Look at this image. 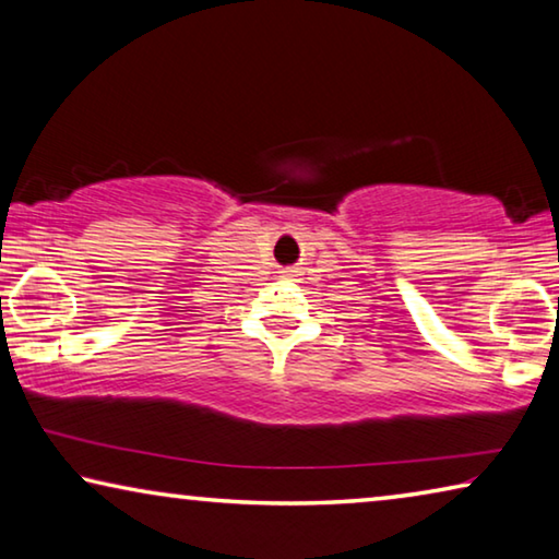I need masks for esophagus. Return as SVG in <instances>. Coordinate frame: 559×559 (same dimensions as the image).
Segmentation results:
<instances>
[{
	"instance_id": "esophagus-1",
	"label": "esophagus",
	"mask_w": 559,
	"mask_h": 559,
	"mask_svg": "<svg viewBox=\"0 0 559 559\" xmlns=\"http://www.w3.org/2000/svg\"><path fill=\"white\" fill-rule=\"evenodd\" d=\"M285 277H295V270H287V272H285Z\"/></svg>"
}]
</instances>
